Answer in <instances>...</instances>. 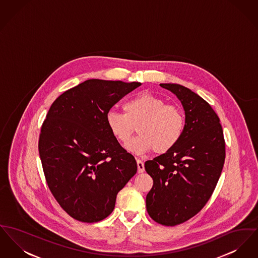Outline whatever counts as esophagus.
Wrapping results in <instances>:
<instances>
[{
    "label": "esophagus",
    "mask_w": 258,
    "mask_h": 258,
    "mask_svg": "<svg viewBox=\"0 0 258 258\" xmlns=\"http://www.w3.org/2000/svg\"><path fill=\"white\" fill-rule=\"evenodd\" d=\"M137 171H138V173H142L144 170H145V168H144V164L140 161V160H137Z\"/></svg>",
    "instance_id": "obj_1"
}]
</instances>
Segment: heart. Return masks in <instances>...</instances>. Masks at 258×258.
Masks as SVG:
<instances>
[{
    "instance_id": "1",
    "label": "heart",
    "mask_w": 258,
    "mask_h": 258,
    "mask_svg": "<svg viewBox=\"0 0 258 258\" xmlns=\"http://www.w3.org/2000/svg\"><path fill=\"white\" fill-rule=\"evenodd\" d=\"M122 113L110 111L106 124L111 135L125 143L137 126L138 136L131 139L125 148L137 155L154 149L163 154L171 150L181 139L185 128V116L176 105L151 92L142 91L122 104Z\"/></svg>"
}]
</instances>
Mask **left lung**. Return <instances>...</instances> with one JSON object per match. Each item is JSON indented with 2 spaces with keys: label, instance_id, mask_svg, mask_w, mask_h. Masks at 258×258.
<instances>
[{
  "label": "left lung",
  "instance_id": "8db88e82",
  "mask_svg": "<svg viewBox=\"0 0 258 258\" xmlns=\"http://www.w3.org/2000/svg\"><path fill=\"white\" fill-rule=\"evenodd\" d=\"M181 102L185 128L169 151L145 163L153 178L146 196L150 217L175 226L196 215L212 196L225 161L220 120L211 105L194 91L177 84H160Z\"/></svg>",
  "mask_w": 258,
  "mask_h": 258
}]
</instances>
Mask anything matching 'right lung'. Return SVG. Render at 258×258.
<instances>
[{"instance_id": "1", "label": "right lung", "mask_w": 258, "mask_h": 258, "mask_svg": "<svg viewBox=\"0 0 258 258\" xmlns=\"http://www.w3.org/2000/svg\"><path fill=\"white\" fill-rule=\"evenodd\" d=\"M141 83L87 80L51 104L41 128L39 153L49 190L82 222L100 221L137 173L135 157L111 135L106 114Z\"/></svg>"}]
</instances>
